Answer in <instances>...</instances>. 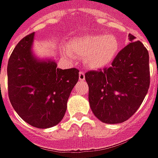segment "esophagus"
<instances>
[{
  "mask_svg": "<svg viewBox=\"0 0 158 158\" xmlns=\"http://www.w3.org/2000/svg\"><path fill=\"white\" fill-rule=\"evenodd\" d=\"M79 79L80 81H84L85 79V73L84 71H80L79 73Z\"/></svg>",
  "mask_w": 158,
  "mask_h": 158,
  "instance_id": "1",
  "label": "esophagus"
}]
</instances>
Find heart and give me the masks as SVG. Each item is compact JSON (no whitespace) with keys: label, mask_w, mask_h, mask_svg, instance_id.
Segmentation results:
<instances>
[{"label":"heart","mask_w":158,"mask_h":158,"mask_svg":"<svg viewBox=\"0 0 158 158\" xmlns=\"http://www.w3.org/2000/svg\"><path fill=\"white\" fill-rule=\"evenodd\" d=\"M119 45L118 39L113 35H87L71 40L69 48L73 55L84 58L88 68L98 69L113 62ZM64 52L68 57H72L69 50Z\"/></svg>","instance_id":"b5f03b06"}]
</instances>
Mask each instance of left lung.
Wrapping results in <instances>:
<instances>
[{"mask_svg": "<svg viewBox=\"0 0 158 158\" xmlns=\"http://www.w3.org/2000/svg\"><path fill=\"white\" fill-rule=\"evenodd\" d=\"M129 40L110 68L85 73L90 108L106 123H119L131 118L149 89L148 51L130 34Z\"/></svg>", "mask_w": 158, "mask_h": 158, "instance_id": "1", "label": "left lung"}]
</instances>
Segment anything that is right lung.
<instances>
[{"mask_svg": "<svg viewBox=\"0 0 158 158\" xmlns=\"http://www.w3.org/2000/svg\"><path fill=\"white\" fill-rule=\"evenodd\" d=\"M35 33L16 45L7 64L8 96L19 117L33 127L47 129L65 115L67 102L79 80V70L57 69L53 60L32 53Z\"/></svg>", "mask_w": 158, "mask_h": 158, "instance_id": "add662e5", "label": "right lung"}]
</instances>
